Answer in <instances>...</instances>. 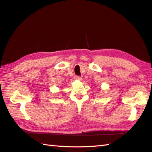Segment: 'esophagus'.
Masks as SVG:
<instances>
[{
	"instance_id": "34e87169",
	"label": "esophagus",
	"mask_w": 152,
	"mask_h": 152,
	"mask_svg": "<svg viewBox=\"0 0 152 152\" xmlns=\"http://www.w3.org/2000/svg\"><path fill=\"white\" fill-rule=\"evenodd\" d=\"M74 79H76V80H81L82 78L80 76H79V75H76L74 77Z\"/></svg>"
}]
</instances>
